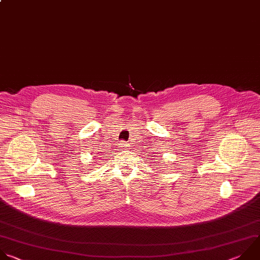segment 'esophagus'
<instances>
[{"label":"esophagus","instance_id":"34e87169","mask_svg":"<svg viewBox=\"0 0 260 260\" xmlns=\"http://www.w3.org/2000/svg\"><path fill=\"white\" fill-rule=\"evenodd\" d=\"M123 145H124V146H128V145H127V144H123Z\"/></svg>","mask_w":260,"mask_h":260}]
</instances>
